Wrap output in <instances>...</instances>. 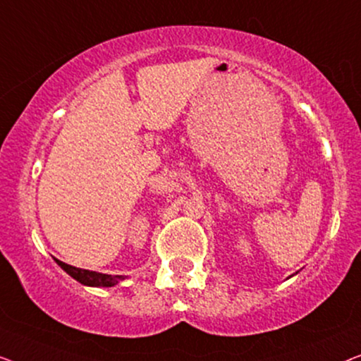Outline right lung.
<instances>
[{
	"instance_id": "right-lung-1",
	"label": "right lung",
	"mask_w": 361,
	"mask_h": 361,
	"mask_svg": "<svg viewBox=\"0 0 361 361\" xmlns=\"http://www.w3.org/2000/svg\"><path fill=\"white\" fill-rule=\"evenodd\" d=\"M55 262H57L70 276L75 278V280L80 281L81 284H86V286L109 288V286H114V284H118L121 280H124V276H118V275L111 276V275H104V273H96V271L83 270V268L67 265V263L60 262V260H57V258H55Z\"/></svg>"
}]
</instances>
